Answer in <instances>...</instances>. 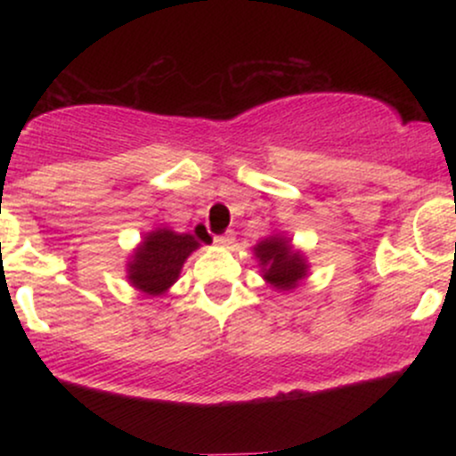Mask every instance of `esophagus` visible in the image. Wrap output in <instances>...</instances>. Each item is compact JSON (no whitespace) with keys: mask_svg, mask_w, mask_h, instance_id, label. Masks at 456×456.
Wrapping results in <instances>:
<instances>
[{"mask_svg":"<svg viewBox=\"0 0 456 456\" xmlns=\"http://www.w3.org/2000/svg\"><path fill=\"white\" fill-rule=\"evenodd\" d=\"M214 244H216V246H223V248H229V246L233 244V233H232V232H227V233L216 235V238H214Z\"/></svg>","mask_w":456,"mask_h":456,"instance_id":"esophagus-1","label":"esophagus"}]
</instances>
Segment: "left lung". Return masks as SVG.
I'll return each mask as SVG.
<instances>
[{
    "label": "left lung",
    "mask_w": 456,
    "mask_h": 456,
    "mask_svg": "<svg viewBox=\"0 0 456 456\" xmlns=\"http://www.w3.org/2000/svg\"><path fill=\"white\" fill-rule=\"evenodd\" d=\"M255 257L259 259V268L264 272L265 282L274 289L291 291L297 282L306 276L308 264L300 250H294L285 235H270L255 246Z\"/></svg>",
    "instance_id": "left-lung-1"
}]
</instances>
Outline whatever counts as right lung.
I'll return each instance as SVG.
<instances>
[{"mask_svg": "<svg viewBox=\"0 0 456 456\" xmlns=\"http://www.w3.org/2000/svg\"><path fill=\"white\" fill-rule=\"evenodd\" d=\"M199 242L191 233H175L171 229H154L143 238L128 261V281L134 289L148 296L167 294L180 276L182 265Z\"/></svg>", "mask_w": 456, "mask_h": 456, "instance_id": "obj_1", "label": "right lung"}]
</instances>
